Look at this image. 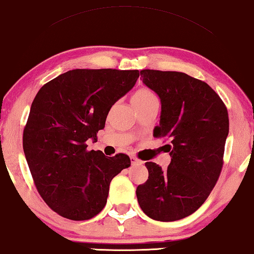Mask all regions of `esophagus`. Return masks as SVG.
I'll use <instances>...</instances> for the list:
<instances>
[{
	"label": "esophagus",
	"instance_id": "esophagus-1",
	"mask_svg": "<svg viewBox=\"0 0 254 254\" xmlns=\"http://www.w3.org/2000/svg\"><path fill=\"white\" fill-rule=\"evenodd\" d=\"M130 159H131V164H132V165H138V164H142V162H140V160L138 159V158H136V157L131 156V157H130Z\"/></svg>",
	"mask_w": 254,
	"mask_h": 254
}]
</instances>
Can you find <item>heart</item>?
Masks as SVG:
<instances>
[{"instance_id":"1","label":"heart","mask_w":254,"mask_h":254,"mask_svg":"<svg viewBox=\"0 0 254 254\" xmlns=\"http://www.w3.org/2000/svg\"><path fill=\"white\" fill-rule=\"evenodd\" d=\"M157 101L155 94L147 88H140L137 91H134V94L131 97V102H132L133 107L134 105H144L150 103V102Z\"/></svg>"}]
</instances>
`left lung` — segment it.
I'll return each instance as SVG.
<instances>
[{"instance_id": "8db88e82", "label": "left lung", "mask_w": 254, "mask_h": 254, "mask_svg": "<svg viewBox=\"0 0 254 254\" xmlns=\"http://www.w3.org/2000/svg\"><path fill=\"white\" fill-rule=\"evenodd\" d=\"M140 76L160 99L153 136L171 140V162L165 170L145 163L149 179L138 185V204L155 220H179L204 204L219 178L229 114L210 85L184 72L146 69Z\"/></svg>"}]
</instances>
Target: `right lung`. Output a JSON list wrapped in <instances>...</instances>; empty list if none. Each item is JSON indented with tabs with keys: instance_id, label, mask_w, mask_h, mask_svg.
I'll list each match as a JSON object with an SVG mask.
<instances>
[{
	"instance_id": "obj_1",
	"label": "right lung",
	"mask_w": 254,
	"mask_h": 254,
	"mask_svg": "<svg viewBox=\"0 0 254 254\" xmlns=\"http://www.w3.org/2000/svg\"><path fill=\"white\" fill-rule=\"evenodd\" d=\"M138 77V70L75 69L37 92L23 150L38 193L60 216L95 217L107 204L112 178L130 166L124 153L107 157L102 151H86V140H97L111 107Z\"/></svg>"
}]
</instances>
